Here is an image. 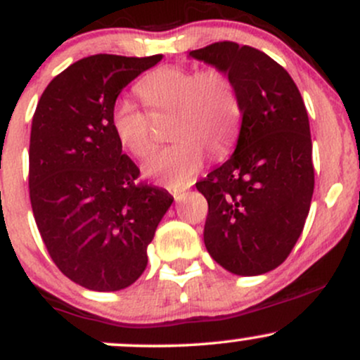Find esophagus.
Instances as JSON below:
<instances>
[{"instance_id": "esophagus-1", "label": "esophagus", "mask_w": 360, "mask_h": 360, "mask_svg": "<svg viewBox=\"0 0 360 360\" xmlns=\"http://www.w3.org/2000/svg\"><path fill=\"white\" fill-rule=\"evenodd\" d=\"M172 196H174L176 201H181L186 196V193L181 191V189H179V191H177V189H174V191H172Z\"/></svg>"}]
</instances>
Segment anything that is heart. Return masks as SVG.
<instances>
[{
    "label": "heart",
    "instance_id": "heart-1",
    "mask_svg": "<svg viewBox=\"0 0 360 360\" xmlns=\"http://www.w3.org/2000/svg\"><path fill=\"white\" fill-rule=\"evenodd\" d=\"M137 93L154 113H172L174 146L154 154L143 174L171 189L186 188L205 166L206 150L223 155L232 148L242 123L235 84L223 71H193L166 65L147 74ZM115 137L130 155L143 159L154 148L152 120L128 98H118L111 110Z\"/></svg>",
    "mask_w": 360,
    "mask_h": 360
}]
</instances>
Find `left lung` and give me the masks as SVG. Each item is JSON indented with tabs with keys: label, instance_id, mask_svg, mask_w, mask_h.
Masks as SVG:
<instances>
[{
	"label": "left lung",
	"instance_id": "1",
	"mask_svg": "<svg viewBox=\"0 0 360 360\" xmlns=\"http://www.w3.org/2000/svg\"><path fill=\"white\" fill-rule=\"evenodd\" d=\"M189 57L225 72L242 108L232 157L196 183L208 201L206 250L233 274H266L298 242L315 188L303 98L283 65L249 45L217 42Z\"/></svg>",
	"mask_w": 360,
	"mask_h": 360
}]
</instances>
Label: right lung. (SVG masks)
<instances>
[{"label":"right lung","instance_id":"obj_1","mask_svg":"<svg viewBox=\"0 0 360 360\" xmlns=\"http://www.w3.org/2000/svg\"><path fill=\"white\" fill-rule=\"evenodd\" d=\"M162 56L98 53L45 88L30 134V203L64 276L93 291H120L147 267V247L174 198L137 183L111 127L118 94Z\"/></svg>","mask_w":360,"mask_h":360}]
</instances>
